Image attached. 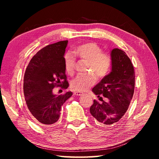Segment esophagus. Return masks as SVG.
<instances>
[{
	"instance_id": "esophagus-1",
	"label": "esophagus",
	"mask_w": 159,
	"mask_h": 159,
	"mask_svg": "<svg viewBox=\"0 0 159 159\" xmlns=\"http://www.w3.org/2000/svg\"><path fill=\"white\" fill-rule=\"evenodd\" d=\"M74 94L75 95H78V96H80V95H83V93L82 92H79V91H76V92H74Z\"/></svg>"
}]
</instances>
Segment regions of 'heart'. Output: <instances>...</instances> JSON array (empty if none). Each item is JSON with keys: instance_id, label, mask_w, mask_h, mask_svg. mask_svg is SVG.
<instances>
[{"instance_id": "obj_1", "label": "heart", "mask_w": 159, "mask_h": 159, "mask_svg": "<svg viewBox=\"0 0 159 159\" xmlns=\"http://www.w3.org/2000/svg\"><path fill=\"white\" fill-rule=\"evenodd\" d=\"M74 52L80 59L88 61L87 71H91L79 75L72 80L71 88L74 90L79 92L87 90L95 83V76L98 79H102L109 74L112 64L111 56L108 53L102 52V48L96 43L88 42L78 45L75 48ZM64 64L66 73L73 74L75 58L71 54L66 53L64 55Z\"/></svg>"}]
</instances>
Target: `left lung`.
Wrapping results in <instances>:
<instances>
[{
    "label": "left lung",
    "instance_id": "8db88e82",
    "mask_svg": "<svg viewBox=\"0 0 159 159\" xmlns=\"http://www.w3.org/2000/svg\"><path fill=\"white\" fill-rule=\"evenodd\" d=\"M111 71L93 88L101 102L94 100L90 112L100 125L115 124L121 119L133 98L134 70L130 58L118 48L111 52ZM106 97L104 101L101 97Z\"/></svg>",
    "mask_w": 159,
    "mask_h": 159
}]
</instances>
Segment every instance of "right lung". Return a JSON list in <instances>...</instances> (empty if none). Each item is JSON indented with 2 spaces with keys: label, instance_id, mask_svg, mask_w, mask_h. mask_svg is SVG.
Instances as JSON below:
<instances>
[{
  "label": "right lung",
  "instance_id": "add662e5",
  "mask_svg": "<svg viewBox=\"0 0 159 159\" xmlns=\"http://www.w3.org/2000/svg\"><path fill=\"white\" fill-rule=\"evenodd\" d=\"M68 41L48 45L40 50L29 63L24 77V95L32 117L38 123L52 125L60 118L61 107L73 93L57 95L55 86L66 89L64 56Z\"/></svg>",
  "mask_w": 159,
  "mask_h": 159
}]
</instances>
